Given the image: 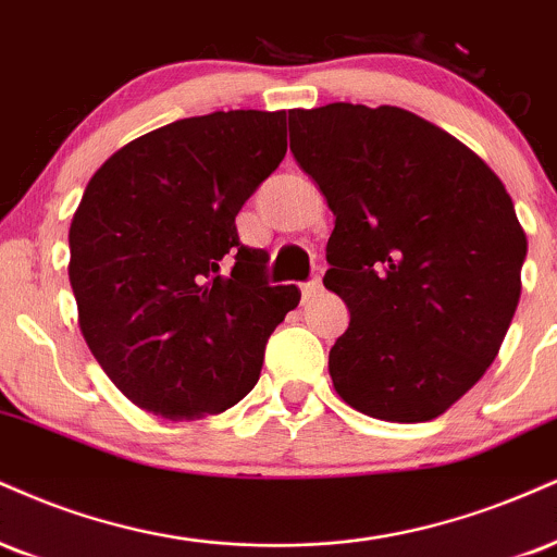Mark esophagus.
I'll return each mask as SVG.
<instances>
[{
    "mask_svg": "<svg viewBox=\"0 0 557 557\" xmlns=\"http://www.w3.org/2000/svg\"><path fill=\"white\" fill-rule=\"evenodd\" d=\"M319 293H321V277H311L308 283L300 285V296H304V300L317 298Z\"/></svg>",
    "mask_w": 557,
    "mask_h": 557,
    "instance_id": "esophagus-1",
    "label": "esophagus"
}]
</instances>
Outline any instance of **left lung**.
Masks as SVG:
<instances>
[{
  "label": "left lung",
  "instance_id": "1",
  "mask_svg": "<svg viewBox=\"0 0 557 557\" xmlns=\"http://www.w3.org/2000/svg\"><path fill=\"white\" fill-rule=\"evenodd\" d=\"M287 124L334 212L324 285L350 308L334 388L379 420L438 418L482 379L519 306L527 236L506 186L397 106L296 109Z\"/></svg>",
  "mask_w": 557,
  "mask_h": 557
}]
</instances>
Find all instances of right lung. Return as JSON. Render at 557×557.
<instances>
[{
    "label": "right lung",
    "mask_w": 557,
    "mask_h": 557,
    "mask_svg": "<svg viewBox=\"0 0 557 557\" xmlns=\"http://www.w3.org/2000/svg\"><path fill=\"white\" fill-rule=\"evenodd\" d=\"M285 150V111H214L134 139L87 184L70 227L79 330L143 410L199 420L257 386L300 290L267 283L236 214Z\"/></svg>",
    "instance_id": "right-lung-1"
}]
</instances>
